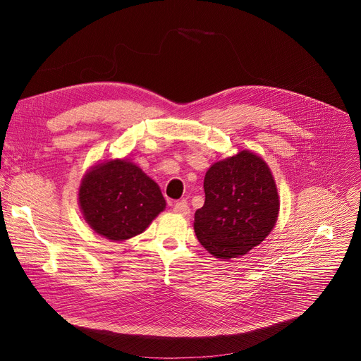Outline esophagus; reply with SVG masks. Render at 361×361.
Returning a JSON list of instances; mask_svg holds the SVG:
<instances>
[{"mask_svg":"<svg viewBox=\"0 0 361 361\" xmlns=\"http://www.w3.org/2000/svg\"><path fill=\"white\" fill-rule=\"evenodd\" d=\"M174 212L180 214V215H187V214H190V207H188L187 202L181 200L174 204Z\"/></svg>","mask_w":361,"mask_h":361,"instance_id":"obj_1","label":"esophagus"}]
</instances>
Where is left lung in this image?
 I'll list each match as a JSON object with an SVG mask.
<instances>
[{
    "label": "left lung",
    "instance_id": "left-lung-1",
    "mask_svg": "<svg viewBox=\"0 0 361 361\" xmlns=\"http://www.w3.org/2000/svg\"><path fill=\"white\" fill-rule=\"evenodd\" d=\"M204 204L195 214L199 243L216 259L243 256L269 235L279 195L268 164L250 150L215 162L206 171Z\"/></svg>",
    "mask_w": 361,
    "mask_h": 361
}]
</instances>
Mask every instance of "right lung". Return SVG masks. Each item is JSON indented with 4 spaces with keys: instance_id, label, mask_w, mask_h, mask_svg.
<instances>
[{
    "instance_id": "obj_1",
    "label": "right lung",
    "mask_w": 361,
    "mask_h": 361,
    "mask_svg": "<svg viewBox=\"0 0 361 361\" xmlns=\"http://www.w3.org/2000/svg\"><path fill=\"white\" fill-rule=\"evenodd\" d=\"M79 206L90 228L111 241L142 234L166 206L159 185L128 159L93 165L79 187Z\"/></svg>"
}]
</instances>
